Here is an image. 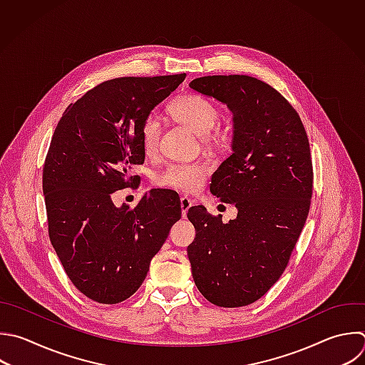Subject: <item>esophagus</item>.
<instances>
[{"mask_svg": "<svg viewBox=\"0 0 365 365\" xmlns=\"http://www.w3.org/2000/svg\"><path fill=\"white\" fill-rule=\"evenodd\" d=\"M181 212H182V217H187V212H188V210L191 208V205L194 204V201L191 200V198H188V197H181Z\"/></svg>", "mask_w": 365, "mask_h": 365, "instance_id": "1", "label": "esophagus"}]
</instances>
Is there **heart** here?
Segmentation results:
<instances>
[{
    "mask_svg": "<svg viewBox=\"0 0 365 365\" xmlns=\"http://www.w3.org/2000/svg\"><path fill=\"white\" fill-rule=\"evenodd\" d=\"M168 111L174 120L190 128L198 137H208L220 120L218 108L205 97L185 94L175 98ZM161 135V123L155 114L144 118L140 130L143 151L151 155L157 151ZM208 168L202 164H170L155 178L161 187L174 188L184 192H197L205 182Z\"/></svg>",
    "mask_w": 365,
    "mask_h": 365,
    "instance_id": "obj_1",
    "label": "heart"
}]
</instances>
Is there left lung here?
<instances>
[{"label": "left lung", "mask_w": 365, "mask_h": 365, "mask_svg": "<svg viewBox=\"0 0 365 365\" xmlns=\"http://www.w3.org/2000/svg\"><path fill=\"white\" fill-rule=\"evenodd\" d=\"M190 87L232 113V154L210 190L238 210L227 224L202 205L188 210L192 278L214 305L244 307L278 281L304 228L312 195L309 144L298 113L261 80L208 76Z\"/></svg>", "instance_id": "left-lung-1"}]
</instances>
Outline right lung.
<instances>
[{"label": "right lung", "mask_w": 365, "mask_h": 365, "mask_svg": "<svg viewBox=\"0 0 365 365\" xmlns=\"http://www.w3.org/2000/svg\"><path fill=\"white\" fill-rule=\"evenodd\" d=\"M184 78L104 81L70 104L54 131L43 168L48 234L68 278L93 301L130 298L181 218L180 198L155 190L135 208L115 207L111 194L135 187L130 170L145 158L141 124Z\"/></svg>", "instance_id": "1"}]
</instances>
